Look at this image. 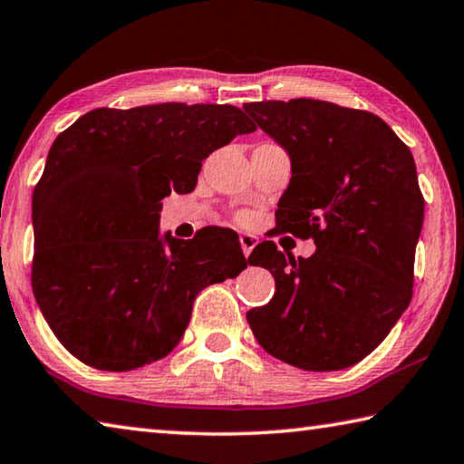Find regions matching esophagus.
I'll return each mask as SVG.
<instances>
[{
    "instance_id": "1",
    "label": "esophagus",
    "mask_w": 464,
    "mask_h": 464,
    "mask_svg": "<svg viewBox=\"0 0 464 464\" xmlns=\"http://www.w3.org/2000/svg\"><path fill=\"white\" fill-rule=\"evenodd\" d=\"M239 243H241V249H243V256H249L251 251H254V247L257 246L259 243V239L256 237V235H251V233H241L239 235Z\"/></svg>"
}]
</instances>
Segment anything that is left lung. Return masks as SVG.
Listing matches in <instances>:
<instances>
[{
    "instance_id": "1",
    "label": "left lung",
    "mask_w": 464,
    "mask_h": 464,
    "mask_svg": "<svg viewBox=\"0 0 464 464\" xmlns=\"http://www.w3.org/2000/svg\"><path fill=\"white\" fill-rule=\"evenodd\" d=\"M243 109L292 160L277 203L282 233L314 239L310 257L274 241L249 264L272 272L276 294L247 313L269 355L306 372L359 363L411 300L424 197L414 156L382 117L328 101H259Z\"/></svg>"
}]
</instances>
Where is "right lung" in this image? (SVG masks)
<instances>
[{"label":"right lung","mask_w":464,"mask_h":464,"mask_svg":"<svg viewBox=\"0 0 464 464\" xmlns=\"http://www.w3.org/2000/svg\"><path fill=\"white\" fill-rule=\"evenodd\" d=\"M256 123L233 105L92 109L54 140L34 188L32 290L82 363L131 372L166 357L207 285L247 267L237 233L160 237L162 198Z\"/></svg>","instance_id":"obj_1"}]
</instances>
